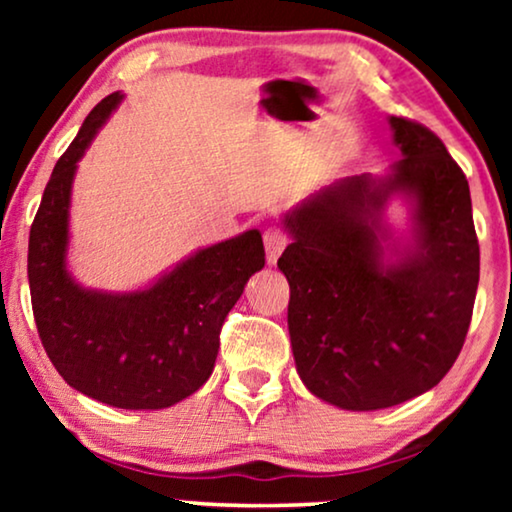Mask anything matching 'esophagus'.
Segmentation results:
<instances>
[{"mask_svg":"<svg viewBox=\"0 0 512 512\" xmlns=\"http://www.w3.org/2000/svg\"><path fill=\"white\" fill-rule=\"evenodd\" d=\"M263 240H265V251H268V261L275 263L277 258H279V254H282V251H284L286 244H289V235L284 233V228L270 226L268 230H265Z\"/></svg>","mask_w":512,"mask_h":512,"instance_id":"34e87169","label":"esophagus"}]
</instances>
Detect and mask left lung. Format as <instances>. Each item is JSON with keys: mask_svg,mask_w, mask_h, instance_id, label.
Here are the masks:
<instances>
[{"mask_svg": "<svg viewBox=\"0 0 512 512\" xmlns=\"http://www.w3.org/2000/svg\"><path fill=\"white\" fill-rule=\"evenodd\" d=\"M403 158L384 179L356 174L284 219L293 242L289 335L300 380L342 410H382L443 380L464 347L480 279L471 191L426 125L389 118ZM416 202V249L379 263V212L389 194Z\"/></svg>", "mask_w": 512, "mask_h": 512, "instance_id": "1", "label": "left lung"}]
</instances>
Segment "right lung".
Returning a JSON list of instances; mask_svg holds the SVG:
<instances>
[{
	"instance_id": "1",
	"label": "right lung",
	"mask_w": 512,
	"mask_h": 512,
	"mask_svg": "<svg viewBox=\"0 0 512 512\" xmlns=\"http://www.w3.org/2000/svg\"><path fill=\"white\" fill-rule=\"evenodd\" d=\"M121 100V93L104 97L55 163L30 228L27 279L41 345L69 387L114 408L160 410L209 380L223 321L265 265V249L261 233L247 230L135 293L88 291L69 277L76 163Z\"/></svg>"
}]
</instances>
